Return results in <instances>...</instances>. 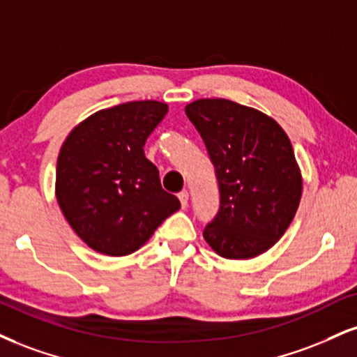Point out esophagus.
<instances>
[{"label": "esophagus", "instance_id": "esophagus-1", "mask_svg": "<svg viewBox=\"0 0 357 357\" xmlns=\"http://www.w3.org/2000/svg\"><path fill=\"white\" fill-rule=\"evenodd\" d=\"M178 197H179V201H181L183 208H186V206H188V199H190V192H188L186 190H183V191L178 195Z\"/></svg>", "mask_w": 357, "mask_h": 357}]
</instances>
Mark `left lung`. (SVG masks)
I'll use <instances>...</instances> for the list:
<instances>
[{
  "mask_svg": "<svg viewBox=\"0 0 357 357\" xmlns=\"http://www.w3.org/2000/svg\"><path fill=\"white\" fill-rule=\"evenodd\" d=\"M220 184V211L204 239L226 259H251L273 248L298 211L303 176L289 137L271 116L222 98L186 106Z\"/></svg>",
  "mask_w": 357,
  "mask_h": 357,
  "instance_id": "obj_1",
  "label": "left lung"
}]
</instances>
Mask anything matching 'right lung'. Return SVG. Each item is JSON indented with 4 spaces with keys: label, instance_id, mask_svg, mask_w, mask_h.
<instances>
[{
    "label": "right lung",
    "instance_id": "right-lung-1",
    "mask_svg": "<svg viewBox=\"0 0 357 357\" xmlns=\"http://www.w3.org/2000/svg\"><path fill=\"white\" fill-rule=\"evenodd\" d=\"M167 113L161 101L96 111L68 135L56 165V199L89 248L126 256L151 238L181 203L161 188L143 146Z\"/></svg>",
    "mask_w": 357,
    "mask_h": 357
}]
</instances>
